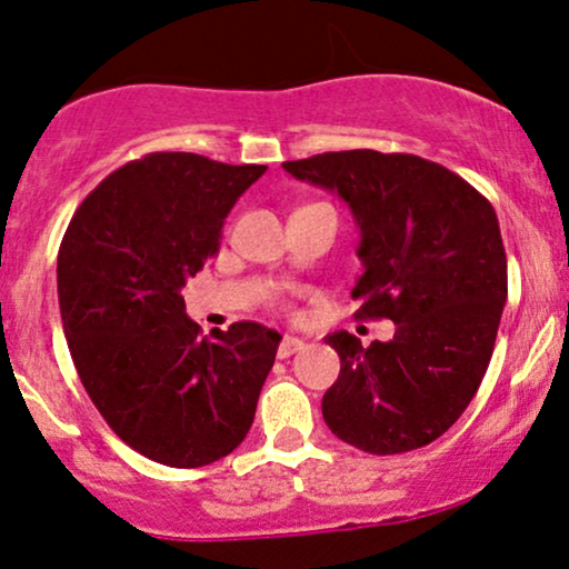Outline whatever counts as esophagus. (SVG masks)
Wrapping results in <instances>:
<instances>
[{
    "label": "esophagus",
    "mask_w": 569,
    "mask_h": 569,
    "mask_svg": "<svg viewBox=\"0 0 569 569\" xmlns=\"http://www.w3.org/2000/svg\"><path fill=\"white\" fill-rule=\"evenodd\" d=\"M301 349H305V341H301V338L283 336V341H280V347H278V357L286 359V357L297 355V351H301Z\"/></svg>",
    "instance_id": "obj_1"
}]
</instances>
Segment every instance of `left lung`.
Segmentation results:
<instances>
[{"label": "left lung", "instance_id": "8db88e82", "mask_svg": "<svg viewBox=\"0 0 569 569\" xmlns=\"http://www.w3.org/2000/svg\"><path fill=\"white\" fill-rule=\"evenodd\" d=\"M349 204L362 260L357 318H388L391 341L326 336L341 357L322 397L328 428L370 455L443 436L476 397L507 301V254L483 193L443 164L372 149L283 162Z\"/></svg>", "mask_w": 569, "mask_h": 569}]
</instances>
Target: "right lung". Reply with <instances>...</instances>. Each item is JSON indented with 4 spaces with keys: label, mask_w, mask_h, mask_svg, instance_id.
<instances>
[{
    "label": "right lung",
    "mask_w": 569,
    "mask_h": 569,
    "mask_svg": "<svg viewBox=\"0 0 569 569\" xmlns=\"http://www.w3.org/2000/svg\"><path fill=\"white\" fill-rule=\"evenodd\" d=\"M264 170L147 154L110 172L64 231L57 297L70 357L107 426L160 465L218 462L254 422L280 333L243 320L201 338L183 286Z\"/></svg>",
    "instance_id": "1"
}]
</instances>
